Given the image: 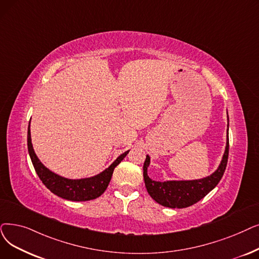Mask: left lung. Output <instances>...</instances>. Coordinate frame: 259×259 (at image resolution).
<instances>
[{"label": "left lung", "instance_id": "left-lung-1", "mask_svg": "<svg viewBox=\"0 0 259 259\" xmlns=\"http://www.w3.org/2000/svg\"><path fill=\"white\" fill-rule=\"evenodd\" d=\"M229 123V115H228ZM229 157V125L226 150L217 169L211 175L197 180H167L160 182L148 177L147 170L150 164V156L146 155L143 167L145 186L150 197L157 203L170 208H184L197 203L204 198L210 190L217 186L228 164Z\"/></svg>", "mask_w": 259, "mask_h": 259}]
</instances>
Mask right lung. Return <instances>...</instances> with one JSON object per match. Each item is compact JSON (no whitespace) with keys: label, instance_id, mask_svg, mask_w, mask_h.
I'll return each instance as SVG.
<instances>
[{"label":"right lung","instance_id":"1","mask_svg":"<svg viewBox=\"0 0 259 259\" xmlns=\"http://www.w3.org/2000/svg\"><path fill=\"white\" fill-rule=\"evenodd\" d=\"M27 147L31 163L42 183L56 196L70 201H90L102 196L111 181L114 168L129 152L127 150L120 154L113 163L98 175L83 179H67L50 170L38 159L31 144L30 121L27 130Z\"/></svg>","mask_w":259,"mask_h":259}]
</instances>
